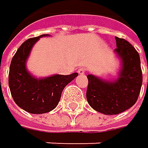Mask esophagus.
I'll use <instances>...</instances> for the list:
<instances>
[{"mask_svg": "<svg viewBox=\"0 0 148 148\" xmlns=\"http://www.w3.org/2000/svg\"><path fill=\"white\" fill-rule=\"evenodd\" d=\"M85 71H86V69L83 68V67H82V68L78 69V73H80V75H83V73H85Z\"/></svg>", "mask_w": 148, "mask_h": 148, "instance_id": "1", "label": "esophagus"}]
</instances>
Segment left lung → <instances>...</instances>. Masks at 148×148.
Instances as JSON below:
<instances>
[{
    "instance_id": "left-lung-1",
    "label": "left lung",
    "mask_w": 148,
    "mask_h": 148,
    "mask_svg": "<svg viewBox=\"0 0 148 148\" xmlns=\"http://www.w3.org/2000/svg\"><path fill=\"white\" fill-rule=\"evenodd\" d=\"M114 52L122 67L116 80L105 81L88 75L86 98L92 108L104 114H118L130 108L138 100L142 85L140 58L135 48L123 38L115 37Z\"/></svg>"
}]
</instances>
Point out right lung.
<instances>
[{
    "label": "right lung",
    "mask_w": 148,
    "mask_h": 148,
    "mask_svg": "<svg viewBox=\"0 0 148 148\" xmlns=\"http://www.w3.org/2000/svg\"><path fill=\"white\" fill-rule=\"evenodd\" d=\"M43 36L48 34L30 38L21 44L11 60L9 73V86L15 103L25 111L35 114L53 110L64 88L78 75L73 73L69 75H54L38 79L27 71L25 62L31 49Z\"/></svg>",
    "instance_id": "add662e5"
}]
</instances>
